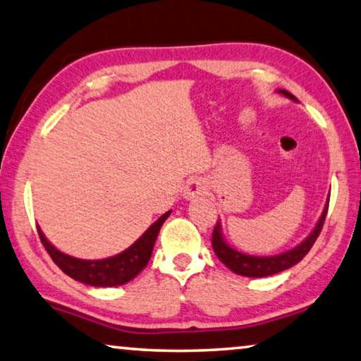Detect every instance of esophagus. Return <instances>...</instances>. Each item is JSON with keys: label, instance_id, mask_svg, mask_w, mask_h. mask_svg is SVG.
Returning <instances> with one entry per match:
<instances>
[{"label": "esophagus", "instance_id": "34e87169", "mask_svg": "<svg viewBox=\"0 0 361 361\" xmlns=\"http://www.w3.org/2000/svg\"><path fill=\"white\" fill-rule=\"evenodd\" d=\"M206 191H207L206 180L199 178V176H195V178H191L190 181H188V185L185 188V197L192 199V197L202 196V195H206Z\"/></svg>", "mask_w": 361, "mask_h": 361}]
</instances>
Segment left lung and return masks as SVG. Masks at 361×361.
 Segmentation results:
<instances>
[{
    "label": "left lung",
    "mask_w": 361,
    "mask_h": 361,
    "mask_svg": "<svg viewBox=\"0 0 361 361\" xmlns=\"http://www.w3.org/2000/svg\"><path fill=\"white\" fill-rule=\"evenodd\" d=\"M279 92L287 95L288 99H295V97L290 92H287V90H279ZM327 209H329V204L324 207V212H322L318 225H316V228L311 232L308 238H306L303 243L297 246L295 250L283 252V255L271 256V257H257V256H248L240 251H235L224 241L222 235H220L219 224L215 225L212 232V250L215 255H217L219 259L222 261L230 271L238 274V276H246V277L274 276V274H279L285 271V269L298 264V262L308 255L311 246H313L314 241L318 240V236L322 230V225H324Z\"/></svg>",
    "instance_id": "1"
}]
</instances>
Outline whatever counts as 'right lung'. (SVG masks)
<instances>
[{"label": "right lung", "mask_w": 361, "mask_h": 361, "mask_svg": "<svg viewBox=\"0 0 361 361\" xmlns=\"http://www.w3.org/2000/svg\"><path fill=\"white\" fill-rule=\"evenodd\" d=\"M169 215L170 211L165 212L157 222L150 225L146 230V233L136 243L129 246L126 251L100 261H85L64 255V252L58 251L43 236L40 228H37V232H39L42 245L45 246V250L50 255L53 262L66 276L73 277L74 281L94 285V287H116V285H123L133 281L147 266L150 255H152L155 240H157V235L160 232V227H162Z\"/></svg>", "instance_id": "obj_1"}]
</instances>
